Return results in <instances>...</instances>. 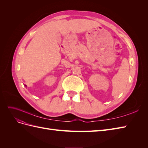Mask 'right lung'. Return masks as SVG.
<instances>
[{
  "mask_svg": "<svg viewBox=\"0 0 148 148\" xmlns=\"http://www.w3.org/2000/svg\"><path fill=\"white\" fill-rule=\"evenodd\" d=\"M25 87H26V84H25Z\"/></svg>",
  "mask_w": 148,
  "mask_h": 148,
  "instance_id": "1",
  "label": "right lung"
}]
</instances>
